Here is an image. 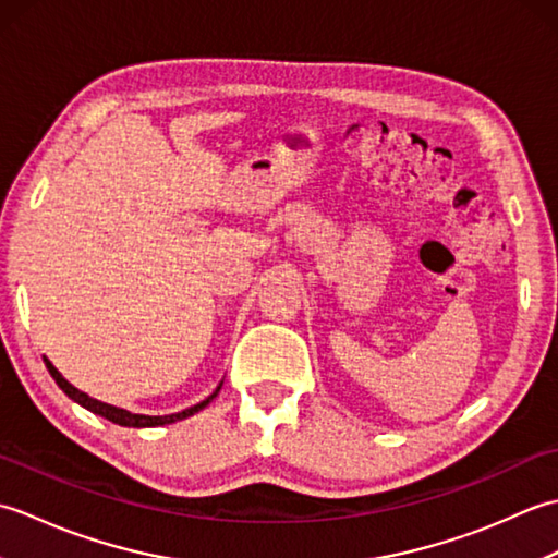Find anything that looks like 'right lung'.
I'll return each mask as SVG.
<instances>
[{"label": "right lung", "mask_w": 558, "mask_h": 558, "mask_svg": "<svg viewBox=\"0 0 558 558\" xmlns=\"http://www.w3.org/2000/svg\"><path fill=\"white\" fill-rule=\"evenodd\" d=\"M45 364H47V369H50V374H52V378L54 381L59 384V388L64 390V393L71 398V400H76V402H81L83 408L86 410H90V412H96V414H100V417H105V420H110V422H114V424H120V426H162V424H172V422H177V420H184V417H192L194 412H198V410H204L208 402L216 398V393H213L210 398H206L204 402H198V405H194V408H189V410H184V412H177V414H165V417H148V414H132V412H126V410H122V408H114V405H108V402H100V400H96V398H90V396H86L83 393V390H78V388H74L71 386L66 378L59 374L54 366H52V362L50 360H45Z\"/></svg>", "instance_id": "1"}]
</instances>
